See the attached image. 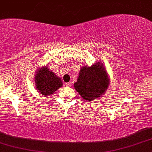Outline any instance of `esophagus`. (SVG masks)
<instances>
[{
    "label": "esophagus",
    "mask_w": 152,
    "mask_h": 152,
    "mask_svg": "<svg viewBox=\"0 0 152 152\" xmlns=\"http://www.w3.org/2000/svg\"><path fill=\"white\" fill-rule=\"evenodd\" d=\"M65 85L66 86H71V82H68V83H66Z\"/></svg>",
    "instance_id": "34e87169"
}]
</instances>
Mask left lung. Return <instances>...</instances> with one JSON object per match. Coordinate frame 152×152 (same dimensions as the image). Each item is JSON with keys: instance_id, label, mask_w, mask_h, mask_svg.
<instances>
[{"instance_id": "left-lung-1", "label": "left lung", "mask_w": 152, "mask_h": 152, "mask_svg": "<svg viewBox=\"0 0 152 152\" xmlns=\"http://www.w3.org/2000/svg\"><path fill=\"white\" fill-rule=\"evenodd\" d=\"M102 64V63H101ZM109 79L103 64H96L91 67L84 66L80 70L74 88L87 101H93L107 89Z\"/></svg>"}]
</instances>
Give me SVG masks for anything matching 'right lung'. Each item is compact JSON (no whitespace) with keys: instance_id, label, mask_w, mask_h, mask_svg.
I'll list each match as a JSON object with an SVG mask.
<instances>
[{"instance_id":"add662e5","label":"right lung","mask_w":152,"mask_h":152,"mask_svg":"<svg viewBox=\"0 0 152 152\" xmlns=\"http://www.w3.org/2000/svg\"><path fill=\"white\" fill-rule=\"evenodd\" d=\"M38 72L35 78L36 89L42 95L48 96L62 86L61 78L49 71L48 67L42 68Z\"/></svg>"}]
</instances>
